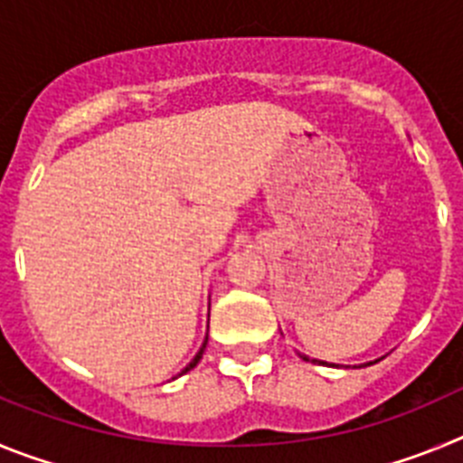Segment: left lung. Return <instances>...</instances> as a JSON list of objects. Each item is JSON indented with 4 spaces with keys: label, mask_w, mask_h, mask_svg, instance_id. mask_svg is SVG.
<instances>
[{
    "label": "left lung",
    "mask_w": 463,
    "mask_h": 463,
    "mask_svg": "<svg viewBox=\"0 0 463 463\" xmlns=\"http://www.w3.org/2000/svg\"><path fill=\"white\" fill-rule=\"evenodd\" d=\"M298 357L304 359V362H313V364H325V366H338V364H329V362H322V359H310V357H306V354H298ZM380 359H383V357H380ZM380 359H373V362H366V364H362V366H371V364L380 362ZM362 366H359V369H362Z\"/></svg>",
    "instance_id": "left-lung-1"
}]
</instances>
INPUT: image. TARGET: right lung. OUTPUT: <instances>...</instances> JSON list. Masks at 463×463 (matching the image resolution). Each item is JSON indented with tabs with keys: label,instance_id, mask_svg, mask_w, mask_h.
<instances>
[{
	"label": "right lung",
	"instance_id": "right-lung-1",
	"mask_svg": "<svg viewBox=\"0 0 463 463\" xmlns=\"http://www.w3.org/2000/svg\"><path fill=\"white\" fill-rule=\"evenodd\" d=\"M206 343H208V336H206V338H203L202 347H199V353H196V354H194V359H192V362H190V364H187L185 369H183V371H181V373H178V375H183V373H187V371H192V369H194L196 364H199V359H202L203 350H206ZM178 375H175V378H178ZM175 378H174V380H175Z\"/></svg>",
	"mask_w": 463,
	"mask_h": 463
}]
</instances>
